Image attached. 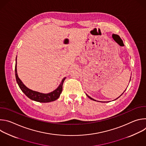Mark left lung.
I'll list each match as a JSON object with an SVG mask.
<instances>
[{"mask_svg":"<svg viewBox=\"0 0 146 146\" xmlns=\"http://www.w3.org/2000/svg\"><path fill=\"white\" fill-rule=\"evenodd\" d=\"M130 80H131V79H130ZM124 92H125V91H124ZM123 94V93H122V94H121V95H120V96H119V97H118V98H119V97H120V96H121V95H122V94ZM86 95H87V96H88V98H90V99H91V100H95V101H96V100H95V99H93V98H91V97H90V96H88V95H87V94H86ZM118 98H117V99H118Z\"/></svg>","mask_w":146,"mask_h":146,"instance_id":"left-lung-1","label":"left lung"}]
</instances>
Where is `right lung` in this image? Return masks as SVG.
I'll list each match as a JSON object with an SVG mask.
<instances>
[{
  "label": "right lung",
  "instance_id": "obj_1",
  "mask_svg": "<svg viewBox=\"0 0 146 146\" xmlns=\"http://www.w3.org/2000/svg\"><path fill=\"white\" fill-rule=\"evenodd\" d=\"M15 78L16 81L17 82V84L19 87L20 89L27 96H28L31 100L41 102V103H47L53 102L56 100L60 96L62 91V86H63L64 82L66 78V77L64 78L63 80H62L60 85L58 87L54 90V91L48 93V94H43L40 93L37 91H35L29 89L21 81L17 74V58H16V64L15 66Z\"/></svg>",
  "mask_w": 146,
  "mask_h": 146
}]
</instances>
